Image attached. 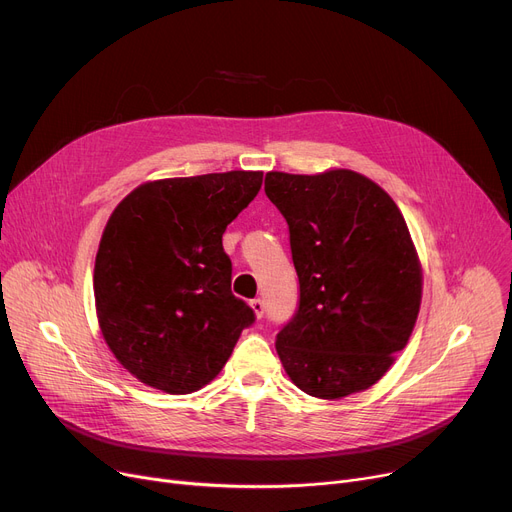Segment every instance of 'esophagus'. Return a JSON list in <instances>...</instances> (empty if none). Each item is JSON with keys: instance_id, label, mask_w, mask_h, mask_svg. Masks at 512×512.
<instances>
[{"instance_id": "34e87169", "label": "esophagus", "mask_w": 512, "mask_h": 512, "mask_svg": "<svg viewBox=\"0 0 512 512\" xmlns=\"http://www.w3.org/2000/svg\"><path fill=\"white\" fill-rule=\"evenodd\" d=\"M251 307H253V311H255L257 319H261V317H263V313H265V303H263L261 299H253V301H251Z\"/></svg>"}]
</instances>
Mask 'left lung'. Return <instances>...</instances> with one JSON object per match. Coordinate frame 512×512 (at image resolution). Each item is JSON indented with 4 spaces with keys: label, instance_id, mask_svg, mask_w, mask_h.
I'll return each mask as SVG.
<instances>
[{
    "label": "left lung",
    "instance_id": "8db88e82",
    "mask_svg": "<svg viewBox=\"0 0 512 512\" xmlns=\"http://www.w3.org/2000/svg\"><path fill=\"white\" fill-rule=\"evenodd\" d=\"M265 195L284 215L299 305L276 336L288 378L317 398L367 390L407 346L421 270L400 209L351 170L270 172Z\"/></svg>",
    "mask_w": 512,
    "mask_h": 512
}]
</instances>
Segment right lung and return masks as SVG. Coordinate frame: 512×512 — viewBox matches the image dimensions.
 Wrapping results in <instances>:
<instances>
[{"instance_id":"add662e5","label":"right lung","mask_w":512,"mask_h":512,"mask_svg":"<svg viewBox=\"0 0 512 512\" xmlns=\"http://www.w3.org/2000/svg\"><path fill=\"white\" fill-rule=\"evenodd\" d=\"M261 180L242 170L155 180L114 209L95 259V305L107 346L143 384L203 388L255 321L230 290L222 234Z\"/></svg>"}]
</instances>
